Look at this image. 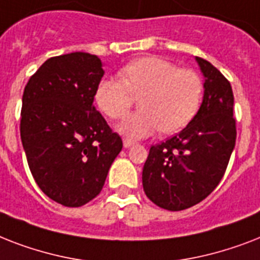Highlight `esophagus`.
<instances>
[{"mask_svg": "<svg viewBox=\"0 0 260 260\" xmlns=\"http://www.w3.org/2000/svg\"><path fill=\"white\" fill-rule=\"evenodd\" d=\"M122 144H124V147H125V148H129V147L134 146L135 142H134V140H131V139H124Z\"/></svg>", "mask_w": 260, "mask_h": 260, "instance_id": "1", "label": "esophagus"}]
</instances>
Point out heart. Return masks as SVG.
Instances as JSON below:
<instances>
[{"label": "heart", "mask_w": 260, "mask_h": 260, "mask_svg": "<svg viewBox=\"0 0 260 260\" xmlns=\"http://www.w3.org/2000/svg\"><path fill=\"white\" fill-rule=\"evenodd\" d=\"M118 74L121 79L100 82L95 102L108 117L121 120L129 113L135 98H140V110L120 125V131L129 138H146L158 129L175 134L191 121L200 108L204 85L191 69L144 56L128 63Z\"/></svg>", "instance_id": "b5f03b06"}]
</instances>
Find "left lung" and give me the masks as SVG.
Returning <instances> with one entry per match:
<instances>
[{
    "label": "left lung",
    "mask_w": 260,
    "mask_h": 260,
    "mask_svg": "<svg viewBox=\"0 0 260 260\" xmlns=\"http://www.w3.org/2000/svg\"><path fill=\"white\" fill-rule=\"evenodd\" d=\"M205 77L201 108L178 135L152 146L143 167L147 197L167 210H183L220 183L236 143L234 93L230 81L202 58Z\"/></svg>",
    "instance_id": "8db88e82"
}]
</instances>
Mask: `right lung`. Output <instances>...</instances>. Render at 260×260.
<instances>
[{"mask_svg":"<svg viewBox=\"0 0 260 260\" xmlns=\"http://www.w3.org/2000/svg\"><path fill=\"white\" fill-rule=\"evenodd\" d=\"M104 70L87 52L52 56L22 94L20 135L32 177L46 196L78 208L101 193L122 148L93 102Z\"/></svg>","mask_w":260,"mask_h":260,"instance_id":"obj_1","label":"right lung"}]
</instances>
